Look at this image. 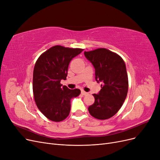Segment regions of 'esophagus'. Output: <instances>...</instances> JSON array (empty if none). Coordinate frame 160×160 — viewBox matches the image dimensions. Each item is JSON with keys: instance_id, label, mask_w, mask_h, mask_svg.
Wrapping results in <instances>:
<instances>
[{"instance_id": "1", "label": "esophagus", "mask_w": 160, "mask_h": 160, "mask_svg": "<svg viewBox=\"0 0 160 160\" xmlns=\"http://www.w3.org/2000/svg\"><path fill=\"white\" fill-rule=\"evenodd\" d=\"M81 94L83 95H88V92L84 91H81Z\"/></svg>"}]
</instances>
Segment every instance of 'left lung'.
Masks as SVG:
<instances>
[{
  "instance_id": "8db88e82",
  "label": "left lung",
  "mask_w": 160,
  "mask_h": 160,
  "mask_svg": "<svg viewBox=\"0 0 160 160\" xmlns=\"http://www.w3.org/2000/svg\"><path fill=\"white\" fill-rule=\"evenodd\" d=\"M84 55L94 67L95 80L102 83L98 94L93 95L95 102L89 107V112L96 119H109L118 113L128 94L125 62L118 54L104 48L85 51Z\"/></svg>"
}]
</instances>
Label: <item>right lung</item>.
I'll return each mask as SVG.
<instances>
[{
  "mask_svg": "<svg viewBox=\"0 0 160 160\" xmlns=\"http://www.w3.org/2000/svg\"><path fill=\"white\" fill-rule=\"evenodd\" d=\"M59 45L52 47L38 57L33 71L32 90L35 103L47 118L59 122L69 115L71 99L81 93L61 84L65 80L70 61L82 52Z\"/></svg>",
  "mask_w": 160,
  "mask_h": 160,
  "instance_id": "obj_1",
  "label": "right lung"
}]
</instances>
